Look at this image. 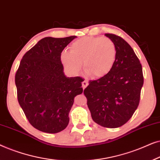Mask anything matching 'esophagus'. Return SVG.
I'll list each match as a JSON object with an SVG mask.
<instances>
[{"label":"esophagus","mask_w":160,"mask_h":160,"mask_svg":"<svg viewBox=\"0 0 160 160\" xmlns=\"http://www.w3.org/2000/svg\"><path fill=\"white\" fill-rule=\"evenodd\" d=\"M88 81H87V80H84V82H82V88L83 89H85L86 88V87H87V85H88Z\"/></svg>","instance_id":"1"}]
</instances>
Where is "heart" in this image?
I'll return each mask as SVG.
<instances>
[{
  "label": "heart",
  "instance_id": "1",
  "mask_svg": "<svg viewBox=\"0 0 160 160\" xmlns=\"http://www.w3.org/2000/svg\"><path fill=\"white\" fill-rule=\"evenodd\" d=\"M117 59V47L113 41L102 37H84L72 43L70 52L64 51L61 61L68 71L79 73L82 62L85 73L92 78L107 75Z\"/></svg>",
  "mask_w": 160,
  "mask_h": 160
}]
</instances>
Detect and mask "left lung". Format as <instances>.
I'll return each mask as SVG.
<instances>
[{
  "label": "left lung",
  "mask_w": 160,
  "mask_h": 160,
  "mask_svg": "<svg viewBox=\"0 0 160 160\" xmlns=\"http://www.w3.org/2000/svg\"><path fill=\"white\" fill-rule=\"evenodd\" d=\"M105 36L117 47L115 64L107 75L89 81L84 94L93 121L104 128H117L128 122L138 106L143 70L127 41L114 34Z\"/></svg>",
  "instance_id": "obj_1"
}]
</instances>
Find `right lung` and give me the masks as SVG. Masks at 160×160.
I'll return each instance as SVG.
<instances>
[{
  "instance_id": "right-lung-1",
  "label": "right lung",
  "mask_w": 160,
  "mask_h": 160,
  "mask_svg": "<svg viewBox=\"0 0 160 160\" xmlns=\"http://www.w3.org/2000/svg\"><path fill=\"white\" fill-rule=\"evenodd\" d=\"M76 38L46 37L24 54L15 74L17 99L30 124L43 132L66 128L74 98L82 93L79 76L66 77L61 53Z\"/></svg>"
}]
</instances>
